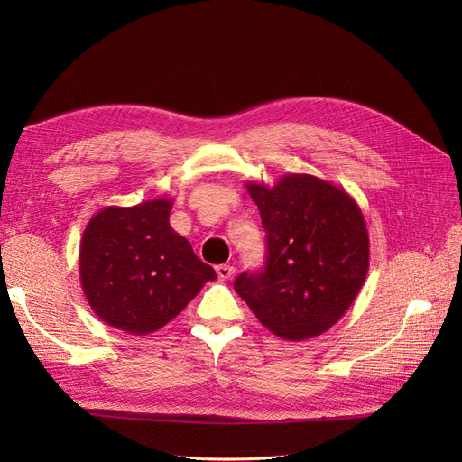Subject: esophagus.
I'll return each instance as SVG.
<instances>
[{
  "mask_svg": "<svg viewBox=\"0 0 462 462\" xmlns=\"http://www.w3.org/2000/svg\"><path fill=\"white\" fill-rule=\"evenodd\" d=\"M216 273H217V277L221 279V282H226V279L233 277L235 268H233V265H229V263H219V265H216Z\"/></svg>",
  "mask_w": 462,
  "mask_h": 462,
  "instance_id": "obj_1",
  "label": "esophagus"
}]
</instances>
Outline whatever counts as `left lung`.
Instances as JSON below:
<instances>
[{
  "label": "left lung",
  "instance_id": "obj_1",
  "mask_svg": "<svg viewBox=\"0 0 462 462\" xmlns=\"http://www.w3.org/2000/svg\"><path fill=\"white\" fill-rule=\"evenodd\" d=\"M265 229V268L243 272L235 291L277 337L302 341L337 324L365 285L370 239L351 194L289 173L273 187L246 183Z\"/></svg>",
  "mask_w": 462,
  "mask_h": 462
}]
</instances>
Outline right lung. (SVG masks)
Returning <instances> with one entry per match:
<instances>
[{
	"instance_id": "1",
	"label": "right lung",
	"mask_w": 462,
	"mask_h": 462,
	"mask_svg": "<svg viewBox=\"0 0 462 462\" xmlns=\"http://www.w3.org/2000/svg\"><path fill=\"white\" fill-rule=\"evenodd\" d=\"M171 199L100 209L82 233L80 285L107 326L148 335L171 321L217 277L170 226Z\"/></svg>"
}]
</instances>
